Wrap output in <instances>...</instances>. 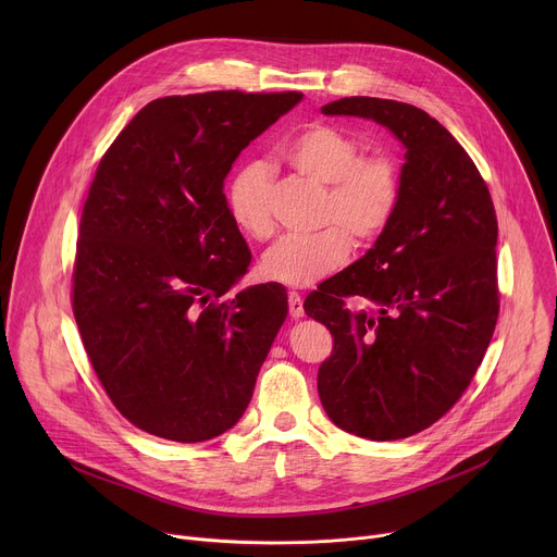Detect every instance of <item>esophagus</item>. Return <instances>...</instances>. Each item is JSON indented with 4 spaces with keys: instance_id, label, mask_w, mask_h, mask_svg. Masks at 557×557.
<instances>
[{
    "instance_id": "1",
    "label": "esophagus",
    "mask_w": 557,
    "mask_h": 557,
    "mask_svg": "<svg viewBox=\"0 0 557 557\" xmlns=\"http://www.w3.org/2000/svg\"><path fill=\"white\" fill-rule=\"evenodd\" d=\"M288 312H290L293 320H299V317H304V301H301L299 293H295V290L288 293Z\"/></svg>"
}]
</instances>
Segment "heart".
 Returning a JSON list of instances; mask_svg holds the SVG:
<instances>
[{"mask_svg":"<svg viewBox=\"0 0 557 557\" xmlns=\"http://www.w3.org/2000/svg\"><path fill=\"white\" fill-rule=\"evenodd\" d=\"M284 161L304 178L329 187L326 226L312 235H288L260 260L264 280L284 286H310L337 271L352 243L368 245L387 228L401 200V172L385 151L359 156V143L342 127L314 123L282 147ZM226 209L235 226L253 240L271 237V174L262 163L237 172L226 189Z\"/></svg>","mask_w":557,"mask_h":557,"instance_id":"obj_1","label":"heart"}]
</instances>
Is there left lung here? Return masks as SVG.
Here are the masks:
<instances>
[{
  "mask_svg": "<svg viewBox=\"0 0 557 557\" xmlns=\"http://www.w3.org/2000/svg\"><path fill=\"white\" fill-rule=\"evenodd\" d=\"M322 112L370 119L406 149L387 228L304 301L335 339L317 374L331 421L361 438L399 441L436 423L485 357L500 308L498 220L469 153L428 112L372 97ZM348 296L364 308L350 311Z\"/></svg>",
  "mask_w": 557,
  "mask_h": 557,
  "instance_id": "left-lung-1",
  "label": "left lung"
}]
</instances>
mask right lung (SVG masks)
<instances>
[{"label":"right lung","mask_w":557,"mask_h":557,"mask_svg":"<svg viewBox=\"0 0 557 557\" xmlns=\"http://www.w3.org/2000/svg\"><path fill=\"white\" fill-rule=\"evenodd\" d=\"M301 97L156 99L101 158L78 226L72 310L112 404L147 434L209 441L251 401L288 301L273 282L218 301L251 264L224 178Z\"/></svg>","instance_id":"1"}]
</instances>
